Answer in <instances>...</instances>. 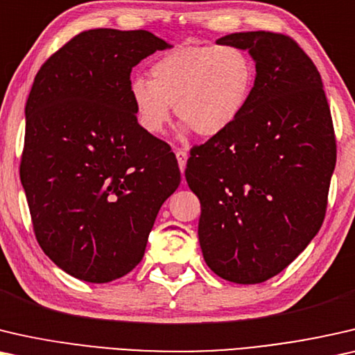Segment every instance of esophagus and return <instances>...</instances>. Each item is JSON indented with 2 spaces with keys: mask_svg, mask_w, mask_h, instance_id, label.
<instances>
[{
  "mask_svg": "<svg viewBox=\"0 0 355 355\" xmlns=\"http://www.w3.org/2000/svg\"><path fill=\"white\" fill-rule=\"evenodd\" d=\"M175 156H177V161H178V166H180V171H184V167H187V159H188V153L184 151V149H177L175 151Z\"/></svg>",
  "mask_w": 355,
  "mask_h": 355,
  "instance_id": "obj_1",
  "label": "esophagus"
}]
</instances>
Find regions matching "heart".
<instances>
[{"mask_svg": "<svg viewBox=\"0 0 355 355\" xmlns=\"http://www.w3.org/2000/svg\"><path fill=\"white\" fill-rule=\"evenodd\" d=\"M256 69L249 54L234 44H187L159 56L149 82L130 83L137 121L144 132L159 135L171 109L202 138L218 137L241 117L251 99Z\"/></svg>", "mask_w": 355, "mask_h": 355, "instance_id": "obj_1", "label": "heart"}]
</instances>
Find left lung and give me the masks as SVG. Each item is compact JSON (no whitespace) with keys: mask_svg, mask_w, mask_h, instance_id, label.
Masks as SVG:
<instances>
[{"mask_svg":"<svg viewBox=\"0 0 355 355\" xmlns=\"http://www.w3.org/2000/svg\"><path fill=\"white\" fill-rule=\"evenodd\" d=\"M217 43L249 49L257 76L241 117L191 149L184 177L201 201L209 268L227 282L262 283L320 230L336 138L320 73L291 37L261 30Z\"/></svg>","mask_w":355,"mask_h":355,"instance_id":"8db88e82","label":"left lung"}]
</instances>
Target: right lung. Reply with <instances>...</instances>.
Instances as JSON below:
<instances>
[{"instance_id":"right-lung-1","label":"right lung","mask_w":355,"mask_h":355,"mask_svg":"<svg viewBox=\"0 0 355 355\" xmlns=\"http://www.w3.org/2000/svg\"><path fill=\"white\" fill-rule=\"evenodd\" d=\"M167 48L146 30H85L35 76L21 182L40 248L83 282L109 283L141 262L180 184L175 154L139 127L130 98L132 69Z\"/></svg>"}]
</instances>
